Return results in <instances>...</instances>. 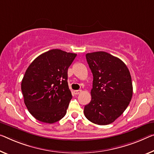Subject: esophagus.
Listing matches in <instances>:
<instances>
[{"label": "esophagus", "mask_w": 154, "mask_h": 154, "mask_svg": "<svg viewBox=\"0 0 154 154\" xmlns=\"http://www.w3.org/2000/svg\"><path fill=\"white\" fill-rule=\"evenodd\" d=\"M74 92V94H75V95H79V94L81 93L82 90H75Z\"/></svg>", "instance_id": "obj_1"}]
</instances>
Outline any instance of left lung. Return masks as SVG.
Wrapping results in <instances>:
<instances>
[{"mask_svg": "<svg viewBox=\"0 0 154 154\" xmlns=\"http://www.w3.org/2000/svg\"><path fill=\"white\" fill-rule=\"evenodd\" d=\"M86 59L94 79L91 100L84 108L85 117L98 125L112 123L131 100L129 71L120 59L105 51L87 54Z\"/></svg>", "mask_w": 154, "mask_h": 154, "instance_id": "left-lung-1", "label": "left lung"}]
</instances>
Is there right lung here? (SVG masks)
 <instances>
[{
    "instance_id": "right-lung-1",
    "label": "right lung",
    "mask_w": 154,
    "mask_h": 154,
    "mask_svg": "<svg viewBox=\"0 0 154 154\" xmlns=\"http://www.w3.org/2000/svg\"><path fill=\"white\" fill-rule=\"evenodd\" d=\"M77 54L54 49L38 56L21 82L24 103L36 120L52 124L65 116L72 98L67 71Z\"/></svg>"
}]
</instances>
